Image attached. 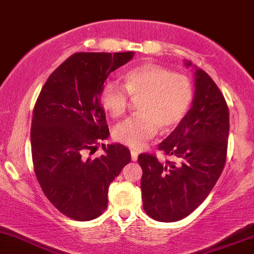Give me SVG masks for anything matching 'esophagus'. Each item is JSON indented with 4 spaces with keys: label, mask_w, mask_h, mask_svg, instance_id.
<instances>
[{
    "label": "esophagus",
    "mask_w": 254,
    "mask_h": 254,
    "mask_svg": "<svg viewBox=\"0 0 254 254\" xmlns=\"http://www.w3.org/2000/svg\"><path fill=\"white\" fill-rule=\"evenodd\" d=\"M130 153H131V160H132V161H136L137 157H138V154H137L135 150H131Z\"/></svg>",
    "instance_id": "obj_1"
}]
</instances>
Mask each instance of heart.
Listing matches in <instances>:
<instances>
[{
  "instance_id": "heart-1",
  "label": "heart",
  "mask_w": 254,
  "mask_h": 254,
  "mask_svg": "<svg viewBox=\"0 0 254 254\" xmlns=\"http://www.w3.org/2000/svg\"><path fill=\"white\" fill-rule=\"evenodd\" d=\"M129 95L137 103L138 115L113 129V137L131 148H141L153 138L159 127L170 130L182 122L190 109L193 88L185 75L154 63H144L124 75V84L107 81L100 93L103 109L112 118L124 115Z\"/></svg>"
}]
</instances>
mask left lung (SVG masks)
<instances>
[{"mask_svg":"<svg viewBox=\"0 0 254 254\" xmlns=\"http://www.w3.org/2000/svg\"><path fill=\"white\" fill-rule=\"evenodd\" d=\"M186 66L192 65L190 61ZM192 106L159 150L176 157L161 162L155 155L139 154L142 200L148 216L176 222L190 215L208 197L222 173L229 135V110L216 83L194 68Z\"/></svg>","mask_w":254,"mask_h":254,"instance_id":"8db88e82","label":"left lung"}]
</instances>
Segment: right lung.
I'll list each match as a JSON object with an SVG mask.
<instances>
[{"label": "right lung", "mask_w": 254, "mask_h": 254, "mask_svg": "<svg viewBox=\"0 0 254 254\" xmlns=\"http://www.w3.org/2000/svg\"><path fill=\"white\" fill-rule=\"evenodd\" d=\"M133 52H77L49 76L34 105L31 149L34 173L52 205L76 221L97 218L107 208L110 184L131 161L110 135L100 93L109 75Z\"/></svg>", "instance_id": "right-lung-1"}]
</instances>
